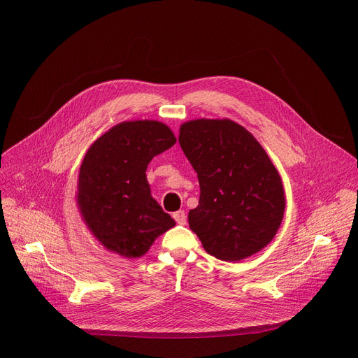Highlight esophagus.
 Listing matches in <instances>:
<instances>
[{
    "instance_id": "obj_1",
    "label": "esophagus",
    "mask_w": 358,
    "mask_h": 358,
    "mask_svg": "<svg viewBox=\"0 0 358 358\" xmlns=\"http://www.w3.org/2000/svg\"><path fill=\"white\" fill-rule=\"evenodd\" d=\"M173 218L176 220V222H177L178 225H185V224H187V215H185L184 211H177V213H174V214H173Z\"/></svg>"
}]
</instances>
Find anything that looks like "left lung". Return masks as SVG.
I'll return each instance as SVG.
<instances>
[{"instance_id": "1", "label": "left lung", "mask_w": 358, "mask_h": 358, "mask_svg": "<svg viewBox=\"0 0 358 358\" xmlns=\"http://www.w3.org/2000/svg\"><path fill=\"white\" fill-rule=\"evenodd\" d=\"M178 141L198 176L188 224L203 249L234 262L265 248L283 220L285 192L258 140L232 120L198 119L181 126Z\"/></svg>"}]
</instances>
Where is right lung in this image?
Here are the masks:
<instances>
[{
  "mask_svg": "<svg viewBox=\"0 0 358 358\" xmlns=\"http://www.w3.org/2000/svg\"><path fill=\"white\" fill-rule=\"evenodd\" d=\"M173 131L155 120L124 122L87 150L79 171L78 206L97 241L124 258H140L176 225L150 194L151 159L176 144Z\"/></svg>",
  "mask_w": 358,
  "mask_h": 358,
  "instance_id": "1",
  "label": "right lung"
}]
</instances>
